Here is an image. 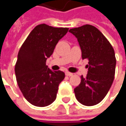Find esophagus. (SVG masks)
<instances>
[{
    "label": "esophagus",
    "mask_w": 126,
    "mask_h": 126,
    "mask_svg": "<svg viewBox=\"0 0 126 126\" xmlns=\"http://www.w3.org/2000/svg\"><path fill=\"white\" fill-rule=\"evenodd\" d=\"M65 74H66V76H72V73H71V72H65Z\"/></svg>",
    "instance_id": "obj_1"
}]
</instances>
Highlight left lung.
Segmentation results:
<instances>
[{
  "instance_id": "left-lung-1",
  "label": "left lung",
  "mask_w": 126,
  "mask_h": 126,
  "mask_svg": "<svg viewBox=\"0 0 126 126\" xmlns=\"http://www.w3.org/2000/svg\"><path fill=\"white\" fill-rule=\"evenodd\" d=\"M79 41L82 60H88V74L81 76L74 89L76 99L85 106H94L102 100L113 84L116 60L109 41L96 27L85 25L69 31Z\"/></svg>"
}]
</instances>
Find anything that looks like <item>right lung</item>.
Masks as SVG:
<instances>
[{
  "label": "right lung",
  "mask_w": 126,
  "mask_h": 126,
  "mask_svg": "<svg viewBox=\"0 0 126 126\" xmlns=\"http://www.w3.org/2000/svg\"><path fill=\"white\" fill-rule=\"evenodd\" d=\"M68 30L41 24L30 32L19 49L15 65L17 84L23 96L34 106H48L57 97L65 73L50 69L46 60Z\"/></svg>",
  "instance_id": "right-lung-1"
}]
</instances>
